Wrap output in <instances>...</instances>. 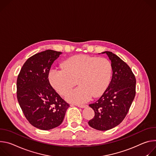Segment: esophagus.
Instances as JSON below:
<instances>
[{
  "instance_id": "obj_1",
  "label": "esophagus",
  "mask_w": 156,
  "mask_h": 156,
  "mask_svg": "<svg viewBox=\"0 0 156 156\" xmlns=\"http://www.w3.org/2000/svg\"><path fill=\"white\" fill-rule=\"evenodd\" d=\"M77 106L80 108H85V107H87V105H78Z\"/></svg>"
}]
</instances>
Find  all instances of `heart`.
Instances as JSON below:
<instances>
[{
  "label": "heart",
  "instance_id": "heart-1",
  "mask_svg": "<svg viewBox=\"0 0 156 156\" xmlns=\"http://www.w3.org/2000/svg\"><path fill=\"white\" fill-rule=\"evenodd\" d=\"M63 69L52 68L49 79L61 95H65L76 83L79 86L66 95V99L73 103H82L92 96L101 95L110 82L112 67L104 58L79 55L67 59L62 63Z\"/></svg>",
  "mask_w": 156,
  "mask_h": 156
}]
</instances>
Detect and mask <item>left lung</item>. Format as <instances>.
Listing matches in <instances>:
<instances>
[{
  "label": "left lung",
  "instance_id": "8db88e82",
  "mask_svg": "<svg viewBox=\"0 0 156 156\" xmlns=\"http://www.w3.org/2000/svg\"><path fill=\"white\" fill-rule=\"evenodd\" d=\"M106 54L112 62V79L101 97L89 106L95 112L88 122L90 126L107 131L122 122L136 95V78L129 66L110 51Z\"/></svg>",
  "mask_w": 156,
  "mask_h": 156
}]
</instances>
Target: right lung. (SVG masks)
Here are the masks:
<instances>
[{
	"mask_svg": "<svg viewBox=\"0 0 156 156\" xmlns=\"http://www.w3.org/2000/svg\"><path fill=\"white\" fill-rule=\"evenodd\" d=\"M61 52L46 50L28 58L16 80V96L29 123L42 130L59 126L69 107L52 87L48 75L51 65Z\"/></svg>",
	"mask_w": 156,
	"mask_h": 156,
	"instance_id": "1",
	"label": "right lung"
}]
</instances>
